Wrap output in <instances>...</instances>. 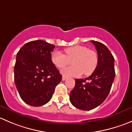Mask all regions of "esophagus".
I'll list each match as a JSON object with an SVG mask.
<instances>
[{"mask_svg":"<svg viewBox=\"0 0 132 132\" xmlns=\"http://www.w3.org/2000/svg\"><path fill=\"white\" fill-rule=\"evenodd\" d=\"M66 78H67V77H65V76H62V80H65L66 79Z\"/></svg>","mask_w":132,"mask_h":132,"instance_id":"1","label":"esophagus"}]
</instances>
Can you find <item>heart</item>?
Listing matches in <instances>:
<instances>
[{"instance_id":"heart-1","label":"heart","mask_w":132,"mask_h":132,"mask_svg":"<svg viewBox=\"0 0 132 132\" xmlns=\"http://www.w3.org/2000/svg\"><path fill=\"white\" fill-rule=\"evenodd\" d=\"M65 55L59 52L52 54V62L57 68L62 69L72 63L73 66L61 70L65 77H80L91 75L98 64V55L96 51L83 45H76L64 50Z\"/></svg>"}]
</instances>
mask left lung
Listing matches in <instances>:
<instances>
[{
    "label": "left lung",
    "mask_w": 132,
    "mask_h": 132,
    "mask_svg": "<svg viewBox=\"0 0 132 132\" xmlns=\"http://www.w3.org/2000/svg\"><path fill=\"white\" fill-rule=\"evenodd\" d=\"M91 42L96 49L98 66L87 78L75 79V86L70 94L71 104L83 110H92L104 102L115 77L114 58L110 50L99 41Z\"/></svg>",
    "instance_id": "8db88e82"
}]
</instances>
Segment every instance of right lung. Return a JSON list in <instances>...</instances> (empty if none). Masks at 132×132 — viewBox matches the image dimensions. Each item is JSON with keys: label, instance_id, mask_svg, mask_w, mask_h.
<instances>
[{"label": "right lung", "instance_id": "right-lung-1", "mask_svg": "<svg viewBox=\"0 0 132 132\" xmlns=\"http://www.w3.org/2000/svg\"><path fill=\"white\" fill-rule=\"evenodd\" d=\"M55 46L43 40L25 44L17 53L14 83L21 98L27 104L39 107L52 97L62 75L52 62Z\"/></svg>", "mask_w": 132, "mask_h": 132}]
</instances>
